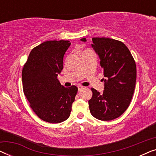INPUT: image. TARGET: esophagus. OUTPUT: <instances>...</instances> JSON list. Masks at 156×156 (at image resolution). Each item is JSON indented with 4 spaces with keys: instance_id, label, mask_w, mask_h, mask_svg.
I'll list each match as a JSON object with an SVG mask.
<instances>
[{
    "instance_id": "esophagus-1",
    "label": "esophagus",
    "mask_w": 156,
    "mask_h": 156,
    "mask_svg": "<svg viewBox=\"0 0 156 156\" xmlns=\"http://www.w3.org/2000/svg\"><path fill=\"white\" fill-rule=\"evenodd\" d=\"M82 89H84V87H83L82 86H80H80H78V90L79 91H81Z\"/></svg>"
}]
</instances>
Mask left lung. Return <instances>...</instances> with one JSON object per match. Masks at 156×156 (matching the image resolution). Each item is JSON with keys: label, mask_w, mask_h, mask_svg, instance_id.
Instances as JSON below:
<instances>
[{"label": "left lung", "mask_w": 156, "mask_h": 156, "mask_svg": "<svg viewBox=\"0 0 156 156\" xmlns=\"http://www.w3.org/2000/svg\"><path fill=\"white\" fill-rule=\"evenodd\" d=\"M86 41V38H82ZM93 47L104 70V90L91 88L89 101L90 112L101 121H111L121 116L131 103L136 87V65L129 48L122 42L106 37H93Z\"/></svg>", "instance_id": "1"}]
</instances>
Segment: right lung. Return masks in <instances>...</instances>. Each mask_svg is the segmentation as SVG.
I'll return each instance as SVG.
<instances>
[{
	"label": "right lung",
	"instance_id": "1",
	"mask_svg": "<svg viewBox=\"0 0 156 156\" xmlns=\"http://www.w3.org/2000/svg\"><path fill=\"white\" fill-rule=\"evenodd\" d=\"M68 40H48L30 53L22 71L23 92L30 106L40 119L58 123L67 120L78 88L65 87L57 75L63 69L64 55L70 46Z\"/></svg>",
	"mask_w": 156,
	"mask_h": 156
}]
</instances>
